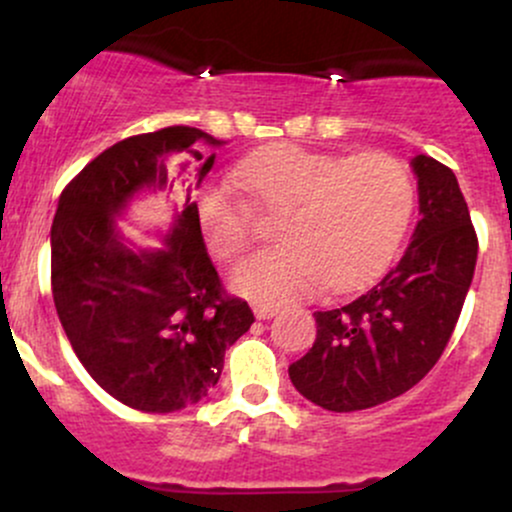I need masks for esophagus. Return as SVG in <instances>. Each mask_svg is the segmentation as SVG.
Here are the masks:
<instances>
[{"label":"esophagus","instance_id":"1","mask_svg":"<svg viewBox=\"0 0 512 512\" xmlns=\"http://www.w3.org/2000/svg\"><path fill=\"white\" fill-rule=\"evenodd\" d=\"M276 313H279V308H274V305H255L257 320H269V317H274Z\"/></svg>","mask_w":512,"mask_h":512}]
</instances>
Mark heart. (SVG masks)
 <instances>
[{
  "label": "heart",
  "mask_w": 512,
  "mask_h": 512,
  "mask_svg": "<svg viewBox=\"0 0 512 512\" xmlns=\"http://www.w3.org/2000/svg\"><path fill=\"white\" fill-rule=\"evenodd\" d=\"M233 180L267 211H281L284 245L233 269L231 286L264 305L313 296L330 284L351 291L375 279L407 233L414 180L387 154L354 158L274 144L245 156ZM197 221L209 252L233 260L255 240V211L228 185L199 195Z\"/></svg>",
  "instance_id": "b5f03b06"
}]
</instances>
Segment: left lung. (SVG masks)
<instances>
[{
	"label": "left lung",
	"instance_id": "8db88e82",
	"mask_svg": "<svg viewBox=\"0 0 512 512\" xmlns=\"http://www.w3.org/2000/svg\"><path fill=\"white\" fill-rule=\"evenodd\" d=\"M419 214L409 248L356 301L317 310L313 349L289 366L293 387L327 411L378 407L411 390L448 346L477 264L479 240L455 173L411 161Z\"/></svg>",
	"mask_w": 512,
	"mask_h": 512
}]
</instances>
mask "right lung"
<instances>
[{
  "instance_id": "1",
  "label": "right lung",
  "mask_w": 512,
  "mask_h": 512,
  "mask_svg": "<svg viewBox=\"0 0 512 512\" xmlns=\"http://www.w3.org/2000/svg\"><path fill=\"white\" fill-rule=\"evenodd\" d=\"M197 127L127 137L93 158L62 190L50 231L52 298L76 358L117 402L151 414L197 404L219 383L226 349L255 322L228 296L204 248L192 185L166 248L129 250L115 216L142 190H173L199 144ZM214 166L211 154L199 180Z\"/></svg>"
}]
</instances>
